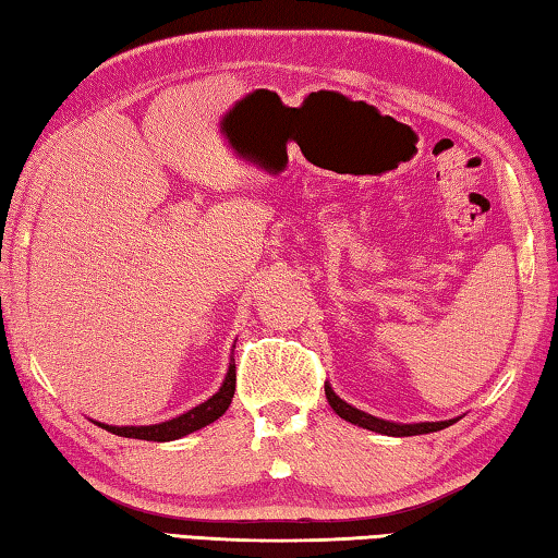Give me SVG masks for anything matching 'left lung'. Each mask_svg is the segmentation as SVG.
Returning <instances> with one entry per match:
<instances>
[{
  "instance_id": "1",
  "label": "left lung",
  "mask_w": 558,
  "mask_h": 558,
  "mask_svg": "<svg viewBox=\"0 0 558 558\" xmlns=\"http://www.w3.org/2000/svg\"><path fill=\"white\" fill-rule=\"evenodd\" d=\"M325 393H327V401L332 405V411L339 415V418H344L349 423H354L359 428H366V430H374V433H381V436H393V438H403V436H423V433H436L456 423L458 418H450V421H423V423H393V421H384V418H376L372 413H364L354 409L352 403H347L339 399L335 393V389L329 384H325Z\"/></svg>"
}]
</instances>
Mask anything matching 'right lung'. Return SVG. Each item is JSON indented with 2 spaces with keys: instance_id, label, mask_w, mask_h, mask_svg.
Instances as JSON below:
<instances>
[{
  "instance_id": "obj_1",
  "label": "right lung",
  "mask_w": 558,
  "mask_h": 558,
  "mask_svg": "<svg viewBox=\"0 0 558 558\" xmlns=\"http://www.w3.org/2000/svg\"><path fill=\"white\" fill-rule=\"evenodd\" d=\"M235 391V364L233 359L229 362V372L223 376V384L219 386L211 399H206L204 403L194 405L184 413L174 415V418L162 421V423H153V426H108V423H98L96 426L106 428L108 433H116V436L122 438H137V440H155V442H167V440H177L184 438L189 433L199 430L204 426H209L216 418H221L226 413V409L231 405Z\"/></svg>"
}]
</instances>
